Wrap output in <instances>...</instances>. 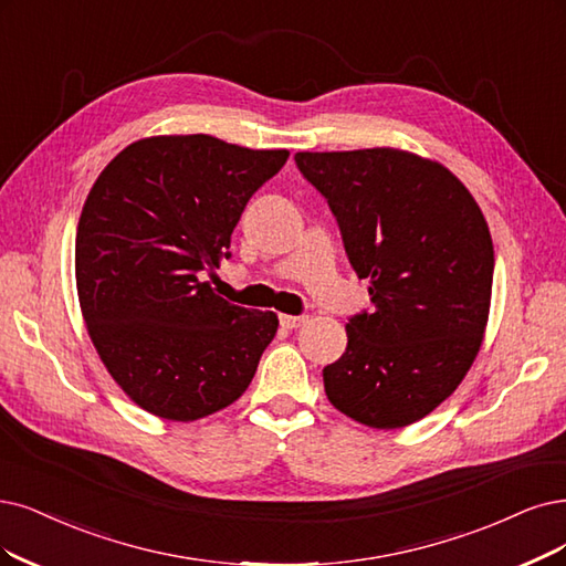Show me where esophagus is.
<instances>
[{"label": "esophagus", "instance_id": "esophagus-1", "mask_svg": "<svg viewBox=\"0 0 566 566\" xmlns=\"http://www.w3.org/2000/svg\"><path fill=\"white\" fill-rule=\"evenodd\" d=\"M307 322V317H294V315H280V324L284 326V328H301L303 324Z\"/></svg>", "mask_w": 566, "mask_h": 566}]
</instances>
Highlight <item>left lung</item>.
<instances>
[{"instance_id": "1", "label": "left lung", "mask_w": 566, "mask_h": 566, "mask_svg": "<svg viewBox=\"0 0 566 566\" xmlns=\"http://www.w3.org/2000/svg\"><path fill=\"white\" fill-rule=\"evenodd\" d=\"M296 163L328 200L375 305L345 324L347 349L324 368L328 401L373 429L408 427L462 385L483 345L488 221L446 165L412 151H301Z\"/></svg>"}]
</instances>
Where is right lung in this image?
Returning <instances> with one entry per match:
<instances>
[{"label": "right lung", "mask_w": 566, "mask_h": 566, "mask_svg": "<svg viewBox=\"0 0 566 566\" xmlns=\"http://www.w3.org/2000/svg\"><path fill=\"white\" fill-rule=\"evenodd\" d=\"M286 158L212 135H156L95 179L76 230L78 305L104 368L146 412L193 422L254 378L277 315L228 303L200 277L228 259L244 205Z\"/></svg>", "instance_id": "add662e5"}]
</instances>
